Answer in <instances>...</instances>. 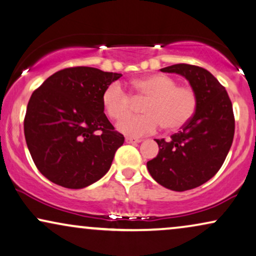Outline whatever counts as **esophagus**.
<instances>
[{
	"mask_svg": "<svg viewBox=\"0 0 256 256\" xmlns=\"http://www.w3.org/2000/svg\"><path fill=\"white\" fill-rule=\"evenodd\" d=\"M125 142H126V143H128V144H137V143H140L142 139L134 138V137H126Z\"/></svg>",
	"mask_w": 256,
	"mask_h": 256,
	"instance_id": "esophagus-1",
	"label": "esophagus"
}]
</instances>
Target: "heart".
Here are the masks:
<instances>
[{"mask_svg":"<svg viewBox=\"0 0 256 256\" xmlns=\"http://www.w3.org/2000/svg\"><path fill=\"white\" fill-rule=\"evenodd\" d=\"M136 96L146 99L142 106L143 114L128 116L134 108V98L120 82H111L102 93V106L111 119L118 120V130L131 137H142L156 132L160 126L176 131L194 117L197 96L192 87L180 86L166 74H154L132 82Z\"/></svg>","mask_w":256,"mask_h":256,"instance_id":"b5f03b06","label":"heart"}]
</instances>
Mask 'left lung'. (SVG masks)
<instances>
[{
	"instance_id": "8db88e82",
	"label": "left lung",
	"mask_w": 256,
	"mask_h": 256,
	"mask_svg": "<svg viewBox=\"0 0 256 256\" xmlns=\"http://www.w3.org/2000/svg\"><path fill=\"white\" fill-rule=\"evenodd\" d=\"M160 70L186 78L196 93L197 108L169 140L156 139L160 152L146 166L160 186L186 192L202 186L221 169L234 139V112L227 90L206 70L177 64Z\"/></svg>"
}]
</instances>
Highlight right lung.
<instances>
[{"label": "right lung", "instance_id": "right-lung-1", "mask_svg": "<svg viewBox=\"0 0 256 256\" xmlns=\"http://www.w3.org/2000/svg\"><path fill=\"white\" fill-rule=\"evenodd\" d=\"M120 73L70 67L54 73L28 102L24 128L28 150L50 182L82 189L111 168L124 136L104 113L102 93Z\"/></svg>", "mask_w": 256, "mask_h": 256}]
</instances>
